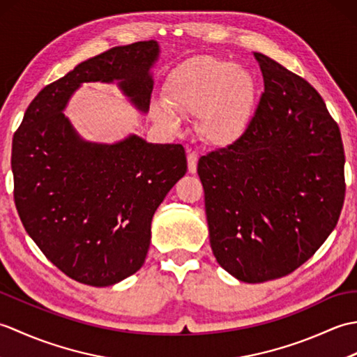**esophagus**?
I'll use <instances>...</instances> for the list:
<instances>
[{"instance_id": "esophagus-1", "label": "esophagus", "mask_w": 357, "mask_h": 357, "mask_svg": "<svg viewBox=\"0 0 357 357\" xmlns=\"http://www.w3.org/2000/svg\"><path fill=\"white\" fill-rule=\"evenodd\" d=\"M187 162H188V172L196 173V169H198V153H192L187 155Z\"/></svg>"}]
</instances>
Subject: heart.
Instances as JSON below:
<instances>
[{"instance_id":"1","label":"heart","mask_w":357,"mask_h":357,"mask_svg":"<svg viewBox=\"0 0 357 357\" xmlns=\"http://www.w3.org/2000/svg\"><path fill=\"white\" fill-rule=\"evenodd\" d=\"M257 87L252 72L230 59L202 55L187 59L167 75L164 104L151 105V116L167 130H178L179 116H199L208 142L229 146L250 124Z\"/></svg>"}]
</instances>
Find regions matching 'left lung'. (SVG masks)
I'll use <instances>...</instances> for the list:
<instances>
[{
	"instance_id": "left-lung-1",
	"label": "left lung",
	"mask_w": 357,
	"mask_h": 357,
	"mask_svg": "<svg viewBox=\"0 0 357 357\" xmlns=\"http://www.w3.org/2000/svg\"><path fill=\"white\" fill-rule=\"evenodd\" d=\"M264 93L230 146L201 156L210 245L242 282L290 275L335 230L345 198L344 146L322 96L255 53Z\"/></svg>"
}]
</instances>
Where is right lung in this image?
<instances>
[{
  "mask_svg": "<svg viewBox=\"0 0 357 357\" xmlns=\"http://www.w3.org/2000/svg\"><path fill=\"white\" fill-rule=\"evenodd\" d=\"M156 41L119 45L45 86L12 141L13 198L22 225L64 275L109 287L138 271L149 252L151 218L187 172L181 144L136 135L116 144L81 138L64 109L82 82L119 81L146 113L153 90Z\"/></svg>",
  "mask_w": 357,
  "mask_h": 357,
  "instance_id": "add662e5",
  "label": "right lung"
}]
</instances>
